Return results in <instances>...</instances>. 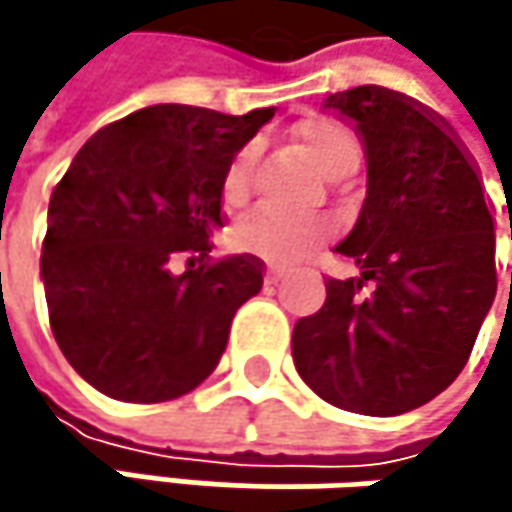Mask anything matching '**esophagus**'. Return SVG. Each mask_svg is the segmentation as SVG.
Segmentation results:
<instances>
[{"label": "esophagus", "mask_w": 512, "mask_h": 512, "mask_svg": "<svg viewBox=\"0 0 512 512\" xmlns=\"http://www.w3.org/2000/svg\"><path fill=\"white\" fill-rule=\"evenodd\" d=\"M278 284H281V275H278L275 269H269V272H266V287H269V290H275Z\"/></svg>", "instance_id": "esophagus-1"}]
</instances>
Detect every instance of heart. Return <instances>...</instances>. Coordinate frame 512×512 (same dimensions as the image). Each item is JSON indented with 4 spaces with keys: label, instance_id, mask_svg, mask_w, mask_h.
<instances>
[{
    "label": "heart",
    "instance_id": "b5f03b06",
    "mask_svg": "<svg viewBox=\"0 0 512 512\" xmlns=\"http://www.w3.org/2000/svg\"><path fill=\"white\" fill-rule=\"evenodd\" d=\"M290 145L329 180L350 177L361 162V145L356 133L332 118H308L296 124L290 133ZM252 189H255V154L237 151L222 174V186H219L222 207L228 213H240L249 204ZM323 237L326 231L320 225H296L272 216H252L246 225L237 228L234 246L269 266L290 269L311 255L323 243Z\"/></svg>",
    "mask_w": 512,
    "mask_h": 512
}]
</instances>
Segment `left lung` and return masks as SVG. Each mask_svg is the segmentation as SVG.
<instances>
[{
	"label": "left lung",
	"instance_id": "1",
	"mask_svg": "<svg viewBox=\"0 0 512 512\" xmlns=\"http://www.w3.org/2000/svg\"><path fill=\"white\" fill-rule=\"evenodd\" d=\"M326 106L356 121L367 148V198L335 246L358 275L329 278L323 308L296 320L293 361L338 409L403 415L474 350L498 284L492 201L454 127L424 103L358 85Z\"/></svg>",
	"mask_w": 512,
	"mask_h": 512
}]
</instances>
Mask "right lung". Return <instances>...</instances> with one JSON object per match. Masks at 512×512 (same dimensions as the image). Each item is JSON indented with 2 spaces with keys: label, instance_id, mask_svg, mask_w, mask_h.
<instances>
[{
  "label": "right lung",
  "instance_id": "1",
  "mask_svg": "<svg viewBox=\"0 0 512 512\" xmlns=\"http://www.w3.org/2000/svg\"><path fill=\"white\" fill-rule=\"evenodd\" d=\"M269 118L148 106L100 127L55 183L41 252L50 329L106 397L162 403L216 370L237 308L263 287V260L210 257L219 186Z\"/></svg>",
  "mask_w": 512,
  "mask_h": 512
}]
</instances>
